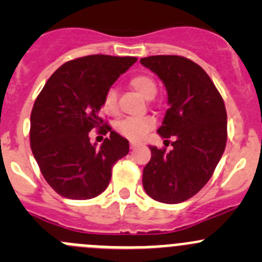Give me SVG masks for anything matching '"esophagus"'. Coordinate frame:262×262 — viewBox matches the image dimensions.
Instances as JSON below:
<instances>
[{
	"instance_id": "1",
	"label": "esophagus",
	"mask_w": 262,
	"mask_h": 262,
	"mask_svg": "<svg viewBox=\"0 0 262 262\" xmlns=\"http://www.w3.org/2000/svg\"><path fill=\"white\" fill-rule=\"evenodd\" d=\"M137 146H138V143H137V142H130V148H132V149H134V148H136Z\"/></svg>"
}]
</instances>
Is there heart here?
Listing matches in <instances>:
<instances>
[{"instance_id": "heart-1", "label": "heart", "mask_w": 262, "mask_h": 262, "mask_svg": "<svg viewBox=\"0 0 262 262\" xmlns=\"http://www.w3.org/2000/svg\"><path fill=\"white\" fill-rule=\"evenodd\" d=\"M130 87L146 100L153 99L157 92L156 82L148 75H137L130 80ZM102 112L106 115H118V94L114 89H109L102 99ZM155 118L144 116V118H129L119 121L116 124V130L119 134L129 139H141L148 130L155 125Z\"/></svg>"}]
</instances>
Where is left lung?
Segmentation results:
<instances>
[{
    "label": "left lung",
    "mask_w": 262,
    "mask_h": 262,
    "mask_svg": "<svg viewBox=\"0 0 262 262\" xmlns=\"http://www.w3.org/2000/svg\"><path fill=\"white\" fill-rule=\"evenodd\" d=\"M141 63L167 91L168 109L157 133L175 139L170 152L149 146L152 156L143 170V187L157 202L178 204L203 189L223 156L226 106L207 72L192 60L152 55Z\"/></svg>",
    "instance_id": "obj_1"
}]
</instances>
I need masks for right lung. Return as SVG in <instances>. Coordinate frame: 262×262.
Returning <instances> with one entry per match:
<instances>
[{
    "label": "right lung",
    "mask_w": 262,
    "mask_h": 262,
    "mask_svg": "<svg viewBox=\"0 0 262 262\" xmlns=\"http://www.w3.org/2000/svg\"><path fill=\"white\" fill-rule=\"evenodd\" d=\"M134 57L87 55L60 66L36 97L30 116V146L44 179L72 200L92 199L112 179V167L129 152V142L100 118L102 99ZM110 133L102 146L88 133Z\"/></svg>",
    "instance_id": "obj_1"
}]
</instances>
